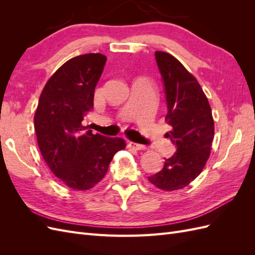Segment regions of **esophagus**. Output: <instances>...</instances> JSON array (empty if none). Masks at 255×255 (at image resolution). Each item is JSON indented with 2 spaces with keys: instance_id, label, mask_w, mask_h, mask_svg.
<instances>
[{
  "instance_id": "obj_1",
  "label": "esophagus",
  "mask_w": 255,
  "mask_h": 255,
  "mask_svg": "<svg viewBox=\"0 0 255 255\" xmlns=\"http://www.w3.org/2000/svg\"><path fill=\"white\" fill-rule=\"evenodd\" d=\"M128 146L129 149H134V150H144L145 149V145L136 143V142H132V141H129L128 143Z\"/></svg>"
}]
</instances>
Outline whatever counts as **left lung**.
<instances>
[{
	"label": "left lung",
	"mask_w": 255,
	"mask_h": 255,
	"mask_svg": "<svg viewBox=\"0 0 255 255\" xmlns=\"http://www.w3.org/2000/svg\"><path fill=\"white\" fill-rule=\"evenodd\" d=\"M164 84L168 113L167 133L176 151L149 181L161 190L182 189L202 172L214 139V119L201 86L179 60L166 52H155Z\"/></svg>",
	"instance_id": "8db88e82"
}]
</instances>
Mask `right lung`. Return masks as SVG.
<instances>
[{
  "label": "right lung",
  "instance_id": "obj_1",
  "mask_svg": "<svg viewBox=\"0 0 255 255\" xmlns=\"http://www.w3.org/2000/svg\"><path fill=\"white\" fill-rule=\"evenodd\" d=\"M106 63L100 53L69 59L45 84L34 117L37 142L45 163L58 179L75 190L101 181L116 153L126 148L122 138H111L84 127L94 109V97Z\"/></svg>",
  "mask_w": 255,
  "mask_h": 255
}]
</instances>
